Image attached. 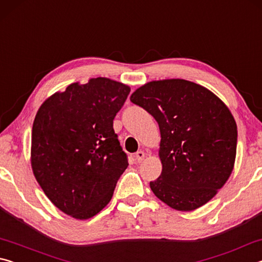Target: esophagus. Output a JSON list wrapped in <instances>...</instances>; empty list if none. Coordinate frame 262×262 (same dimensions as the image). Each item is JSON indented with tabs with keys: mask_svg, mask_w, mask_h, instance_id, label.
I'll return each instance as SVG.
<instances>
[{
	"mask_svg": "<svg viewBox=\"0 0 262 262\" xmlns=\"http://www.w3.org/2000/svg\"><path fill=\"white\" fill-rule=\"evenodd\" d=\"M144 156H145V154L143 152V151H137L135 155H134V157H135V159L139 163H141L142 161H143L144 159Z\"/></svg>",
	"mask_w": 262,
	"mask_h": 262,
	"instance_id": "obj_1",
	"label": "esophagus"
}]
</instances>
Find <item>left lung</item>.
Returning <instances> with one entry per match:
<instances>
[{
  "instance_id": "1",
  "label": "left lung",
  "mask_w": 262,
  "mask_h": 262,
  "mask_svg": "<svg viewBox=\"0 0 262 262\" xmlns=\"http://www.w3.org/2000/svg\"><path fill=\"white\" fill-rule=\"evenodd\" d=\"M130 101L155 118L161 132L162 173L150 188L159 200L190 211L211 200L233 170L237 125L228 106L186 79L149 82Z\"/></svg>"
}]
</instances>
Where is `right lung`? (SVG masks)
<instances>
[{"mask_svg":"<svg viewBox=\"0 0 262 262\" xmlns=\"http://www.w3.org/2000/svg\"><path fill=\"white\" fill-rule=\"evenodd\" d=\"M130 88L105 77L73 83L43 101L32 127L31 165L53 205L76 220L107 206L128 166L113 120Z\"/></svg>","mask_w":262,"mask_h":262,"instance_id":"obj_1","label":"right lung"}]
</instances>
